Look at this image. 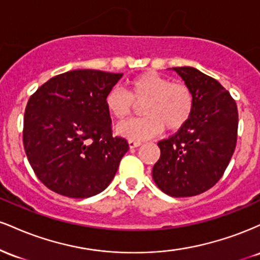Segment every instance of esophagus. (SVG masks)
Returning a JSON list of instances; mask_svg holds the SVG:
<instances>
[{"mask_svg": "<svg viewBox=\"0 0 260 260\" xmlns=\"http://www.w3.org/2000/svg\"><path fill=\"white\" fill-rule=\"evenodd\" d=\"M128 144H129V148H131V149H133V148L139 147V145L142 144V142H139V140H133V139H131L129 142H128Z\"/></svg>", "mask_w": 260, "mask_h": 260, "instance_id": "1", "label": "esophagus"}]
</instances>
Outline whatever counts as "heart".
Returning <instances> with one entry per match:
<instances>
[{
	"instance_id": "b5f03b06",
	"label": "heart",
	"mask_w": 260,
	"mask_h": 260,
	"mask_svg": "<svg viewBox=\"0 0 260 260\" xmlns=\"http://www.w3.org/2000/svg\"><path fill=\"white\" fill-rule=\"evenodd\" d=\"M143 117L118 124L116 131L127 139L143 140L165 128L181 129L190 120L194 110V95L187 84L172 82L156 72L138 74L127 83V91L115 88L105 98L106 110L113 118L126 120L140 105Z\"/></svg>"
}]
</instances>
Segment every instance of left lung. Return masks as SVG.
I'll return each instance as SVG.
<instances>
[{
	"instance_id": "1",
	"label": "left lung",
	"mask_w": 260,
	"mask_h": 260,
	"mask_svg": "<svg viewBox=\"0 0 260 260\" xmlns=\"http://www.w3.org/2000/svg\"><path fill=\"white\" fill-rule=\"evenodd\" d=\"M194 95L190 120L157 143L160 159L153 168L156 186L171 197H193L222 177L237 143L235 100L216 79L193 67H175Z\"/></svg>"
}]
</instances>
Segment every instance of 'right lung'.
<instances>
[{"instance_id":"add662e5","label":"right lung","mask_w":260,"mask_h":260,"mask_svg":"<svg viewBox=\"0 0 260 260\" xmlns=\"http://www.w3.org/2000/svg\"><path fill=\"white\" fill-rule=\"evenodd\" d=\"M122 73L70 71L49 79L29 98L23 144L31 169L49 189L88 198L111 183L127 139L112 136L105 98Z\"/></svg>"}]
</instances>
